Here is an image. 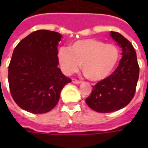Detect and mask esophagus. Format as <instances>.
Wrapping results in <instances>:
<instances>
[{
  "label": "esophagus",
  "mask_w": 148,
  "mask_h": 148,
  "mask_svg": "<svg viewBox=\"0 0 148 148\" xmlns=\"http://www.w3.org/2000/svg\"><path fill=\"white\" fill-rule=\"evenodd\" d=\"M72 82L74 84H81L82 82H81V81L77 80V79H75V78H73V79H72Z\"/></svg>",
  "instance_id": "1"
}]
</instances>
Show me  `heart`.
<instances>
[{
  "mask_svg": "<svg viewBox=\"0 0 148 148\" xmlns=\"http://www.w3.org/2000/svg\"><path fill=\"white\" fill-rule=\"evenodd\" d=\"M117 47L96 39L78 40L69 47H62L57 58L62 71L71 75L77 71L80 64L86 77L93 82L106 79L113 72L120 60Z\"/></svg>",
  "mask_w": 148,
  "mask_h": 148,
  "instance_id": "heart-1",
  "label": "heart"
}]
</instances>
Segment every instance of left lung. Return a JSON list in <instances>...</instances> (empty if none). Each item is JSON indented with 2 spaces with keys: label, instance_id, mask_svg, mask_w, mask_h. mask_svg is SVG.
Returning <instances> with one entry per match:
<instances>
[{
  "label": "left lung",
  "instance_id": "left-lung-1",
  "mask_svg": "<svg viewBox=\"0 0 148 148\" xmlns=\"http://www.w3.org/2000/svg\"><path fill=\"white\" fill-rule=\"evenodd\" d=\"M110 36L122 49V58L116 71L93 86L90 96L86 99L90 109L102 113L117 111L129 104L136 92L140 72L132 43L118 32H110Z\"/></svg>",
  "mask_w": 148,
  "mask_h": 148
}]
</instances>
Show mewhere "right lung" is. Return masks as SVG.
<instances>
[{
    "instance_id": "obj_1",
    "label": "right lung",
    "mask_w": 148,
    "mask_h": 148,
    "mask_svg": "<svg viewBox=\"0 0 148 148\" xmlns=\"http://www.w3.org/2000/svg\"><path fill=\"white\" fill-rule=\"evenodd\" d=\"M62 35L38 30L15 47L8 66L12 97L19 107L35 114L51 111L62 88L71 80L58 67V42Z\"/></svg>"
}]
</instances>
